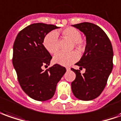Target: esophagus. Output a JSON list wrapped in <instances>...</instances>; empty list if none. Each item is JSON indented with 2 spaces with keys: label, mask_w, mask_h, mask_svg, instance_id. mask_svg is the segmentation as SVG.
Returning a JSON list of instances; mask_svg holds the SVG:
<instances>
[{
  "label": "esophagus",
  "mask_w": 121,
  "mask_h": 121,
  "mask_svg": "<svg viewBox=\"0 0 121 121\" xmlns=\"http://www.w3.org/2000/svg\"><path fill=\"white\" fill-rule=\"evenodd\" d=\"M66 70H67V71H69V70H70V68H69V67H66Z\"/></svg>",
  "instance_id": "34e87169"
}]
</instances>
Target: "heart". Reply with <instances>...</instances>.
Here are the masks:
<instances>
[{
    "label": "heart",
    "mask_w": 121,
    "mask_h": 121,
    "mask_svg": "<svg viewBox=\"0 0 121 121\" xmlns=\"http://www.w3.org/2000/svg\"><path fill=\"white\" fill-rule=\"evenodd\" d=\"M64 37L72 41V46H74L78 51H82L86 45V40L81 37L80 31L74 27H69L62 31ZM44 46L51 54H55L59 51V35L56 31H51L47 35L43 41ZM79 56L76 51L69 52H60L53 57V62L62 66H69L78 60Z\"/></svg>",
    "instance_id": "1"
}]
</instances>
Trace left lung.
Here are the masks:
<instances>
[{
  "label": "left lung",
  "instance_id": "8db88e82",
  "mask_svg": "<svg viewBox=\"0 0 121 121\" xmlns=\"http://www.w3.org/2000/svg\"><path fill=\"white\" fill-rule=\"evenodd\" d=\"M86 37L84 55L76 65L86 69L80 70L71 69L76 78L71 83L72 93L76 98L90 101L97 97L103 91L113 69V51L107 34L95 24L83 22L72 25Z\"/></svg>",
  "mask_w": 121,
  "mask_h": 121
}]
</instances>
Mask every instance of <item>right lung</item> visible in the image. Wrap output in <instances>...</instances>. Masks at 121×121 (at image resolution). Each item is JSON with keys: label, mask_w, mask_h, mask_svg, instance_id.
Instances as JSON below:
<instances>
[{"label": "right lung", "mask_w": 121, "mask_h": 121, "mask_svg": "<svg viewBox=\"0 0 121 121\" xmlns=\"http://www.w3.org/2000/svg\"><path fill=\"white\" fill-rule=\"evenodd\" d=\"M59 27L43 23L31 24L19 32L13 45L12 63L22 89L35 100L52 98L57 83L66 72L64 66L49 65L52 56L43 45L48 33Z\"/></svg>", "instance_id": "obj_1"}]
</instances>
